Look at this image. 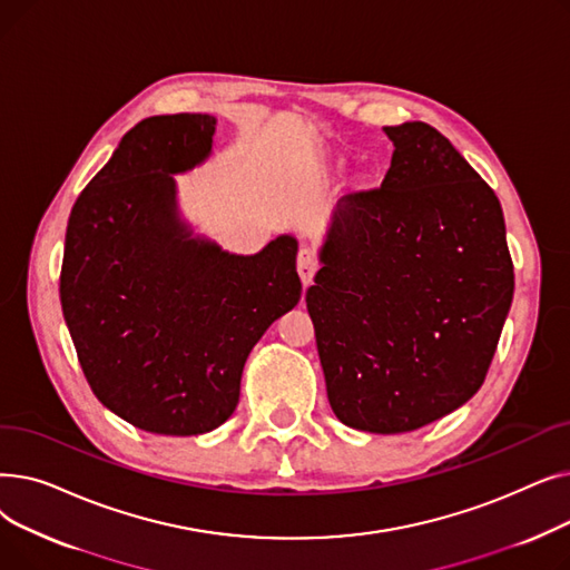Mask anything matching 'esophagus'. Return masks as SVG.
<instances>
[{
	"label": "esophagus",
	"mask_w": 570,
	"mask_h": 570,
	"mask_svg": "<svg viewBox=\"0 0 570 570\" xmlns=\"http://www.w3.org/2000/svg\"><path fill=\"white\" fill-rule=\"evenodd\" d=\"M316 269H318V258L309 247H303L301 252H297V275H301L305 286L312 284Z\"/></svg>",
	"instance_id": "esophagus-1"
}]
</instances>
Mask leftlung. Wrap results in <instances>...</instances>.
I'll list each match as a JSON object with an SVG mask.
<instances>
[{"mask_svg": "<svg viewBox=\"0 0 570 570\" xmlns=\"http://www.w3.org/2000/svg\"><path fill=\"white\" fill-rule=\"evenodd\" d=\"M383 131L391 168L337 203L305 301L335 415L400 434L478 393L515 275L499 198L451 140L425 122Z\"/></svg>", "mask_w": 570, "mask_h": 570, "instance_id": "left-lung-1", "label": "left lung"}]
</instances>
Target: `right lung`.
Segmentation results:
<instances>
[{"mask_svg": "<svg viewBox=\"0 0 570 570\" xmlns=\"http://www.w3.org/2000/svg\"><path fill=\"white\" fill-rule=\"evenodd\" d=\"M217 119L138 122L78 196L59 301L97 400L138 430L194 436L226 423L254 344L301 301L297 243L222 252L177 217L173 173L205 161Z\"/></svg>", "mask_w": 570, "mask_h": 570, "instance_id": "add662e5", "label": "right lung"}]
</instances>
